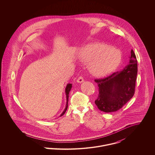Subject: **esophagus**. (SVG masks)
I'll use <instances>...</instances> for the list:
<instances>
[{"label":"esophagus","instance_id":"esophagus-1","mask_svg":"<svg viewBox=\"0 0 155 155\" xmlns=\"http://www.w3.org/2000/svg\"><path fill=\"white\" fill-rule=\"evenodd\" d=\"M84 81V78L82 77V76H79L78 78V79H77V82H78V83H82V82H83Z\"/></svg>","mask_w":155,"mask_h":155}]
</instances>
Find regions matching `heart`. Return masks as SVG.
I'll return each mask as SVG.
<instances>
[{"instance_id":"obj_1","label":"heart","mask_w":155,"mask_h":155,"mask_svg":"<svg viewBox=\"0 0 155 155\" xmlns=\"http://www.w3.org/2000/svg\"><path fill=\"white\" fill-rule=\"evenodd\" d=\"M79 59L89 63L90 72L96 76H104L114 70L121 61L120 52L104 43H92L81 48Z\"/></svg>"}]
</instances>
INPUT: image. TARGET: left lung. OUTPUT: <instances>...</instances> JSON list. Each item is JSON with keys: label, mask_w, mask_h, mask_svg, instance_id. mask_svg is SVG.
I'll use <instances>...</instances> for the list:
<instances>
[{"label": "left lung", "mask_w": 155, "mask_h": 155, "mask_svg": "<svg viewBox=\"0 0 155 155\" xmlns=\"http://www.w3.org/2000/svg\"><path fill=\"white\" fill-rule=\"evenodd\" d=\"M130 64L122 70L103 78L95 79L98 95L95 101L99 110L106 113L120 109L133 97L135 93L137 75V61L133 49Z\"/></svg>", "instance_id": "1"}]
</instances>
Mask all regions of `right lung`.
I'll return each mask as SVG.
<instances>
[{"label":"right lung","instance_id":"obj_1","mask_svg":"<svg viewBox=\"0 0 155 155\" xmlns=\"http://www.w3.org/2000/svg\"><path fill=\"white\" fill-rule=\"evenodd\" d=\"M71 87H72V85H71V84H67V85L66 88V98H67V104H66V108H65V109H64V111L61 113V114L60 115L61 116H63L64 113H65V112L66 111L67 109V107H68V94H69V92H70V89L71 88Z\"/></svg>","mask_w":155,"mask_h":155}]
</instances>
